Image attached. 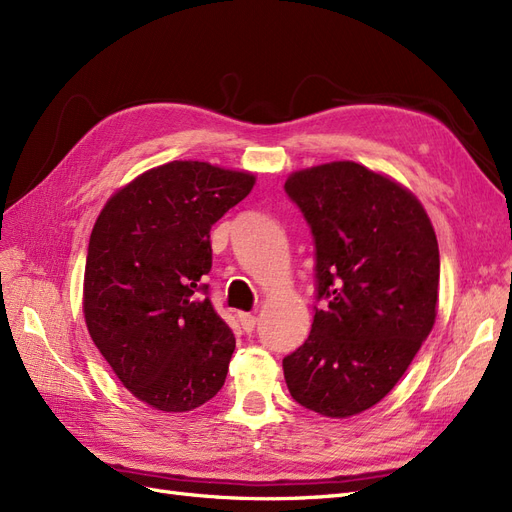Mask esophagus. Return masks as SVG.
Wrapping results in <instances>:
<instances>
[{
  "instance_id": "obj_1",
  "label": "esophagus",
  "mask_w": 512,
  "mask_h": 512,
  "mask_svg": "<svg viewBox=\"0 0 512 512\" xmlns=\"http://www.w3.org/2000/svg\"><path fill=\"white\" fill-rule=\"evenodd\" d=\"M239 322L245 332H252L258 324V317L254 313H239Z\"/></svg>"
}]
</instances>
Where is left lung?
<instances>
[{
  "label": "left lung",
  "instance_id": "left-lung-1",
  "mask_svg": "<svg viewBox=\"0 0 512 512\" xmlns=\"http://www.w3.org/2000/svg\"><path fill=\"white\" fill-rule=\"evenodd\" d=\"M284 188L311 228L322 303L284 358L288 390L324 417L358 415L390 394L434 326V228L407 188L351 161L296 171Z\"/></svg>",
  "mask_w": 512,
  "mask_h": 512
}]
</instances>
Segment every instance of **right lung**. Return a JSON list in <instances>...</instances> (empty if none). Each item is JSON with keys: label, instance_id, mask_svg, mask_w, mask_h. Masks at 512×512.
<instances>
[{"label": "right lung", "instance_id": "obj_1", "mask_svg": "<svg viewBox=\"0 0 512 512\" xmlns=\"http://www.w3.org/2000/svg\"><path fill=\"white\" fill-rule=\"evenodd\" d=\"M256 178L199 161L139 175L105 203L88 241L84 320L127 390L184 413L214 398L235 351L209 301V231Z\"/></svg>", "mask_w": 512, "mask_h": 512}]
</instances>
